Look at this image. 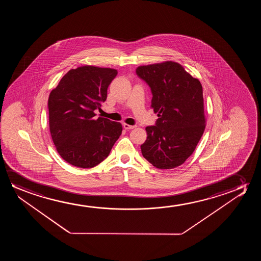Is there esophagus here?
<instances>
[{
    "label": "esophagus",
    "mask_w": 261,
    "mask_h": 261,
    "mask_svg": "<svg viewBox=\"0 0 261 261\" xmlns=\"http://www.w3.org/2000/svg\"><path fill=\"white\" fill-rule=\"evenodd\" d=\"M123 126H124V128L126 129V130H131V129L136 128V125H128V124H126V123H124Z\"/></svg>",
    "instance_id": "1"
}]
</instances>
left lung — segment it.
I'll use <instances>...</instances> for the list:
<instances>
[{
  "label": "left lung",
  "instance_id": "left-lung-1",
  "mask_svg": "<svg viewBox=\"0 0 261 261\" xmlns=\"http://www.w3.org/2000/svg\"><path fill=\"white\" fill-rule=\"evenodd\" d=\"M136 74L149 85L156 125L147 126L143 157L160 169L184 164L206 126L202 86L175 61L139 66Z\"/></svg>",
  "mask_w": 261,
  "mask_h": 261
}]
</instances>
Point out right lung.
Masks as SVG:
<instances>
[{
    "instance_id": "1",
    "label": "right lung",
    "mask_w": 261,
    "mask_h": 261,
    "mask_svg": "<svg viewBox=\"0 0 261 261\" xmlns=\"http://www.w3.org/2000/svg\"><path fill=\"white\" fill-rule=\"evenodd\" d=\"M117 74L114 68L86 65L70 69L51 90L50 136L58 153L69 164L82 168L100 164L121 135L119 122L94 118Z\"/></svg>"
}]
</instances>
